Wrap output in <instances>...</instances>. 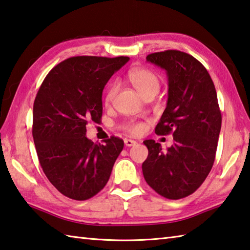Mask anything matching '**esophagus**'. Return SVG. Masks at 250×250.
Listing matches in <instances>:
<instances>
[{
  "label": "esophagus",
  "mask_w": 250,
  "mask_h": 250,
  "mask_svg": "<svg viewBox=\"0 0 250 250\" xmlns=\"http://www.w3.org/2000/svg\"><path fill=\"white\" fill-rule=\"evenodd\" d=\"M124 143H125V145L127 146V147H131V146H135L136 144H137V141L133 140V139L125 138V139H124Z\"/></svg>",
  "instance_id": "obj_1"
}]
</instances>
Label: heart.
Segmentation results:
<instances>
[{"label": "heart", "instance_id": "b5f03b06", "mask_svg": "<svg viewBox=\"0 0 250 250\" xmlns=\"http://www.w3.org/2000/svg\"><path fill=\"white\" fill-rule=\"evenodd\" d=\"M127 79L129 83L133 84L136 90H137L141 96H146L147 93L159 91L160 88V79L158 75L153 73L152 70L145 67H135L128 70L127 73ZM117 90L116 83H111L105 95V102L110 103L113 98H114ZM123 128L128 130L131 134H139L143 130V125L140 123H136V122H128L126 123Z\"/></svg>", "mask_w": 250, "mask_h": 250}]
</instances>
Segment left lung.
I'll return each mask as SVG.
<instances>
[{
	"mask_svg": "<svg viewBox=\"0 0 250 250\" xmlns=\"http://www.w3.org/2000/svg\"><path fill=\"white\" fill-rule=\"evenodd\" d=\"M147 61L167 75V103L155 134L173 133L174 144L163 151L154 140L144 141L149 151L144 177L159 195L181 199L198 189L212 168L222 123L218 97L208 70L194 56L167 50Z\"/></svg>",
	"mask_w": 250,
	"mask_h": 250,
	"instance_id": "obj_1",
	"label": "left lung"
}]
</instances>
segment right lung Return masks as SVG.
I'll list each match as a JSON object with an SVG mask.
<instances>
[{"mask_svg": "<svg viewBox=\"0 0 250 250\" xmlns=\"http://www.w3.org/2000/svg\"><path fill=\"white\" fill-rule=\"evenodd\" d=\"M127 56H74L46 75L34 103L32 136L40 166L61 194L75 200L97 195L109 181L124 141L86 137L89 121L102 116V92Z\"/></svg>", "mask_w": 250, "mask_h": 250, "instance_id": "1", "label": "right lung"}]
</instances>
